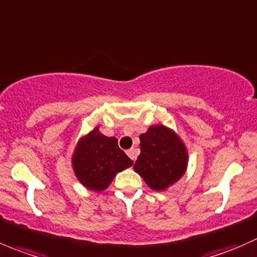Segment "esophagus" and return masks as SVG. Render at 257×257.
Here are the masks:
<instances>
[{
	"mask_svg": "<svg viewBox=\"0 0 257 257\" xmlns=\"http://www.w3.org/2000/svg\"><path fill=\"white\" fill-rule=\"evenodd\" d=\"M126 154H127V156L130 157V159L132 160V161H136V151H135L134 149H130L126 151Z\"/></svg>",
	"mask_w": 257,
	"mask_h": 257,
	"instance_id": "esophagus-1",
	"label": "esophagus"
}]
</instances>
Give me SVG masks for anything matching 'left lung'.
Wrapping results in <instances>:
<instances>
[{
	"label": "left lung",
	"mask_w": 257,
	"mask_h": 257,
	"mask_svg": "<svg viewBox=\"0 0 257 257\" xmlns=\"http://www.w3.org/2000/svg\"><path fill=\"white\" fill-rule=\"evenodd\" d=\"M141 154L134 170L155 191H164L186 172L189 154L179 135L164 125H154L140 135Z\"/></svg>",
	"instance_id": "1"
}]
</instances>
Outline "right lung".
Here are the masks:
<instances>
[{"mask_svg": "<svg viewBox=\"0 0 257 257\" xmlns=\"http://www.w3.org/2000/svg\"><path fill=\"white\" fill-rule=\"evenodd\" d=\"M134 161L118 147L116 137H107L95 127L78 141L72 155V167L78 181L88 190L103 191L118 172Z\"/></svg>", "mask_w": 257, "mask_h": 257, "instance_id": "obj_1", "label": "right lung"}]
</instances>
